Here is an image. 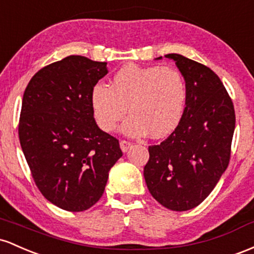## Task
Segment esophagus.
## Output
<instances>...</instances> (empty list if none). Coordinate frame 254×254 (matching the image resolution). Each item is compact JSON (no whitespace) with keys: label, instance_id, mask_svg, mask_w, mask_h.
<instances>
[{"label":"esophagus","instance_id":"34e87169","mask_svg":"<svg viewBox=\"0 0 254 254\" xmlns=\"http://www.w3.org/2000/svg\"><path fill=\"white\" fill-rule=\"evenodd\" d=\"M120 147H121V150L124 151V152H127V151L132 147V142L128 140H121L120 141Z\"/></svg>","mask_w":254,"mask_h":254}]
</instances>
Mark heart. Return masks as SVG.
<instances>
[{
    "label": "heart",
    "instance_id": "heart-1",
    "mask_svg": "<svg viewBox=\"0 0 254 254\" xmlns=\"http://www.w3.org/2000/svg\"><path fill=\"white\" fill-rule=\"evenodd\" d=\"M186 103L187 84L182 73L161 65H125L113 76L110 86L97 84L91 92L98 126L113 132L128 112L124 130L133 136L146 132L153 138L170 134L180 124Z\"/></svg>",
    "mask_w": 254,
    "mask_h": 254
}]
</instances>
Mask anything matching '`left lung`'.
Listing matches in <instances>:
<instances>
[{
	"label": "left lung",
	"instance_id": "obj_1",
	"mask_svg": "<svg viewBox=\"0 0 254 254\" xmlns=\"http://www.w3.org/2000/svg\"><path fill=\"white\" fill-rule=\"evenodd\" d=\"M165 58L175 61L186 80V109L172 134L149 146L144 178L159 204L173 211H187L204 201L226 172L235 110L212 69L179 54Z\"/></svg>",
	"mask_w": 254,
	"mask_h": 254
}]
</instances>
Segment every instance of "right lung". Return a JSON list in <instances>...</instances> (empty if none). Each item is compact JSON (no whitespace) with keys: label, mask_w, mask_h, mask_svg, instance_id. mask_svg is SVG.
Here are the masks:
<instances>
[{"label":"right lung","mask_w":254,"mask_h":254,"mask_svg":"<svg viewBox=\"0 0 254 254\" xmlns=\"http://www.w3.org/2000/svg\"><path fill=\"white\" fill-rule=\"evenodd\" d=\"M107 62L72 55L32 76L22 98L19 139L36 186L50 203L79 212L103 194L119 140L97 126L91 92Z\"/></svg>","instance_id":"add662e5"}]
</instances>
